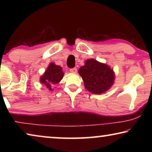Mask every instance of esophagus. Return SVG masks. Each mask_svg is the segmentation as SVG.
<instances>
[{
    "label": "esophagus",
    "mask_w": 152,
    "mask_h": 152,
    "mask_svg": "<svg viewBox=\"0 0 152 152\" xmlns=\"http://www.w3.org/2000/svg\"><path fill=\"white\" fill-rule=\"evenodd\" d=\"M70 71L72 73H73V74H76V73L77 72V69H76V68H72V69H70Z\"/></svg>",
    "instance_id": "1"
}]
</instances>
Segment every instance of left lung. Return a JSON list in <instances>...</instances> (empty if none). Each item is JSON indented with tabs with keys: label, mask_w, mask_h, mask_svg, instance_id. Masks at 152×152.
Masks as SVG:
<instances>
[{
	"label": "left lung",
	"mask_w": 152,
	"mask_h": 152,
	"mask_svg": "<svg viewBox=\"0 0 152 152\" xmlns=\"http://www.w3.org/2000/svg\"><path fill=\"white\" fill-rule=\"evenodd\" d=\"M85 88L93 94H102L114 84L115 73L110 67L94 59L87 60L78 70Z\"/></svg>",
	"instance_id": "obj_1"
}]
</instances>
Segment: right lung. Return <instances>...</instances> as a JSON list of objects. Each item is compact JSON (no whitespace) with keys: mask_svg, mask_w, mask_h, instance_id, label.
I'll use <instances>...</instances> for the list:
<instances>
[{"mask_svg":"<svg viewBox=\"0 0 152 152\" xmlns=\"http://www.w3.org/2000/svg\"><path fill=\"white\" fill-rule=\"evenodd\" d=\"M64 75V73L61 67L56 65L54 63H51L43 75L41 77L40 82L41 83L45 84L50 91H53L51 88L53 84L59 83L63 78Z\"/></svg>","mask_w":152,"mask_h":152,"instance_id":"right-lung-1","label":"right lung"}]
</instances>
